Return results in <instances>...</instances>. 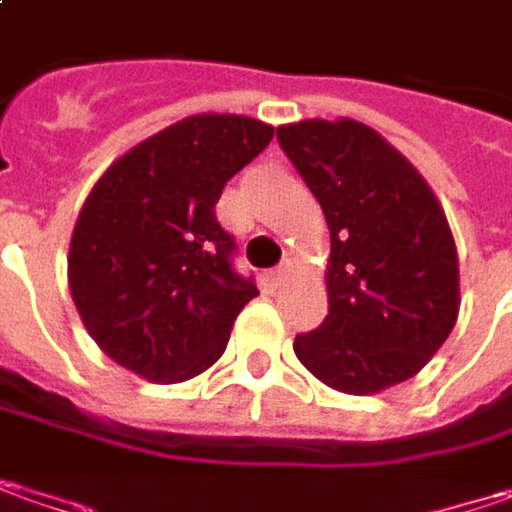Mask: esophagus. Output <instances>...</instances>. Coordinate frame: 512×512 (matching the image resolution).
<instances>
[{"instance_id": "1", "label": "esophagus", "mask_w": 512, "mask_h": 512, "mask_svg": "<svg viewBox=\"0 0 512 512\" xmlns=\"http://www.w3.org/2000/svg\"><path fill=\"white\" fill-rule=\"evenodd\" d=\"M286 277H289V263H283V266H277V269H272V272L266 274V280H269L272 289H277Z\"/></svg>"}]
</instances>
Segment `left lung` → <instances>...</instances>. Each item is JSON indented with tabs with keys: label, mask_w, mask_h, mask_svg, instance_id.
<instances>
[{
	"label": "left lung",
	"mask_w": 512,
	"mask_h": 512,
	"mask_svg": "<svg viewBox=\"0 0 512 512\" xmlns=\"http://www.w3.org/2000/svg\"><path fill=\"white\" fill-rule=\"evenodd\" d=\"M280 150L323 206L328 314L294 337V354L343 394L411 379L459 314V260L431 186L360 121L277 127Z\"/></svg>",
	"instance_id": "1"
}]
</instances>
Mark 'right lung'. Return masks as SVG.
Returning a JSON list of instances; mask_svg holds the SVG:
<instances>
[{"instance_id":"right-lung-1","label":"right lung","mask_w":512,"mask_h":512,"mask_svg":"<svg viewBox=\"0 0 512 512\" xmlns=\"http://www.w3.org/2000/svg\"><path fill=\"white\" fill-rule=\"evenodd\" d=\"M274 127L246 115H192L107 169L70 240V294L98 348L152 382L198 377L221 357L257 297L235 269V238L215 218L232 175Z\"/></svg>"}]
</instances>
